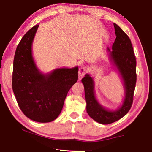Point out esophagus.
Segmentation results:
<instances>
[{
    "mask_svg": "<svg viewBox=\"0 0 152 152\" xmlns=\"http://www.w3.org/2000/svg\"><path fill=\"white\" fill-rule=\"evenodd\" d=\"M86 68L85 66H82L79 68L78 71V79L81 80L86 73Z\"/></svg>",
    "mask_w": 152,
    "mask_h": 152,
    "instance_id": "obj_1",
    "label": "esophagus"
}]
</instances>
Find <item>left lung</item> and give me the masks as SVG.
<instances>
[{"label":"left lung","mask_w":152,"mask_h":152,"mask_svg":"<svg viewBox=\"0 0 152 152\" xmlns=\"http://www.w3.org/2000/svg\"><path fill=\"white\" fill-rule=\"evenodd\" d=\"M116 39L112 45V50L108 48L109 59L119 72L125 90V98L121 106L115 110L107 109L98 102L94 92V82L88 74L82 79L84 84L86 102V111L90 117L101 124L107 125L117 121L127 114L133 103L135 88L136 59L133 46L127 35L113 23Z\"/></svg>","instance_id":"obj_1"}]
</instances>
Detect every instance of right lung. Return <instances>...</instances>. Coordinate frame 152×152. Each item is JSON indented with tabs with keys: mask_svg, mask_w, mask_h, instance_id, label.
<instances>
[{
	"mask_svg": "<svg viewBox=\"0 0 152 152\" xmlns=\"http://www.w3.org/2000/svg\"><path fill=\"white\" fill-rule=\"evenodd\" d=\"M38 27L37 25L28 31L17 45L12 86L25 116L35 121L48 123L60 114L69 90L78 80V67L41 72L32 54L33 41Z\"/></svg>",
	"mask_w": 152,
	"mask_h": 152,
	"instance_id": "add662e5",
	"label": "right lung"
}]
</instances>
